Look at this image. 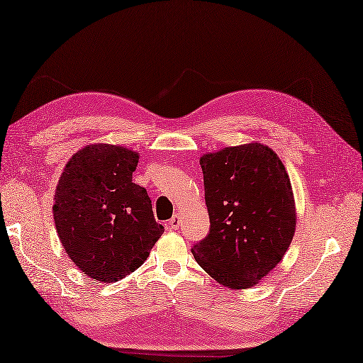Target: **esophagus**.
Wrapping results in <instances>:
<instances>
[{
    "label": "esophagus",
    "instance_id": "1",
    "mask_svg": "<svg viewBox=\"0 0 363 363\" xmlns=\"http://www.w3.org/2000/svg\"><path fill=\"white\" fill-rule=\"evenodd\" d=\"M181 221H182V217L179 213H174L173 215V218L168 221V228L169 229H173V230H176V229H179V226H181Z\"/></svg>",
    "mask_w": 363,
    "mask_h": 363
}]
</instances>
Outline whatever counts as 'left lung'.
<instances>
[{
  "instance_id": "8db88e82",
  "label": "left lung",
  "mask_w": 363,
  "mask_h": 363,
  "mask_svg": "<svg viewBox=\"0 0 363 363\" xmlns=\"http://www.w3.org/2000/svg\"><path fill=\"white\" fill-rule=\"evenodd\" d=\"M199 164L211 230L191 252L223 287L250 289L279 264L295 235L287 169L257 142L206 152Z\"/></svg>"
}]
</instances>
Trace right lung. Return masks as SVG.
Masks as SVG:
<instances>
[{
	"label": "right lung",
	"mask_w": 363,
	"mask_h": 363,
	"mask_svg": "<svg viewBox=\"0 0 363 363\" xmlns=\"http://www.w3.org/2000/svg\"><path fill=\"white\" fill-rule=\"evenodd\" d=\"M138 152L94 143L67 162L54 194V225L68 257L99 282H117L143 265L164 226L145 187L133 182Z\"/></svg>",
	"instance_id": "right-lung-1"
}]
</instances>
